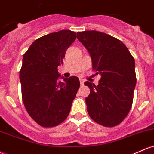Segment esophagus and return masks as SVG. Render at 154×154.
<instances>
[{
	"label": "esophagus",
	"mask_w": 154,
	"mask_h": 154,
	"mask_svg": "<svg viewBox=\"0 0 154 154\" xmlns=\"http://www.w3.org/2000/svg\"><path fill=\"white\" fill-rule=\"evenodd\" d=\"M80 82L81 85H83L84 82H85V80H82V79H80Z\"/></svg>",
	"instance_id": "obj_1"
}]
</instances>
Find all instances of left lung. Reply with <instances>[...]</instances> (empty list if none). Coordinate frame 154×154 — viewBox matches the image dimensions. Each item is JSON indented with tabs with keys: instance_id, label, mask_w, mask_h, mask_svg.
<instances>
[{
	"instance_id": "8db88e82",
	"label": "left lung",
	"mask_w": 154,
	"mask_h": 154,
	"mask_svg": "<svg viewBox=\"0 0 154 154\" xmlns=\"http://www.w3.org/2000/svg\"><path fill=\"white\" fill-rule=\"evenodd\" d=\"M77 38L90 53L93 70L101 74L98 85L87 81V110L97 124L113 127L129 114L136 85L135 62L122 42L107 33L85 30Z\"/></svg>"
}]
</instances>
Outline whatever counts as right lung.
Returning <instances> with one entry per match:
<instances>
[{
  "label": "right lung",
  "instance_id": "obj_1",
  "mask_svg": "<svg viewBox=\"0 0 154 154\" xmlns=\"http://www.w3.org/2000/svg\"><path fill=\"white\" fill-rule=\"evenodd\" d=\"M77 33L62 30L37 38L23 55L20 71L22 99L29 116L43 127L61 124L80 88L77 77L58 80V66Z\"/></svg>",
  "mask_w": 154,
  "mask_h": 154
}]
</instances>
